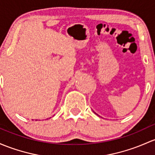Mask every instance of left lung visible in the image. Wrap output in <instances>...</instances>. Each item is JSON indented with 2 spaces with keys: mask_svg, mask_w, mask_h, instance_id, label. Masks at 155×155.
I'll return each mask as SVG.
<instances>
[{
  "mask_svg": "<svg viewBox=\"0 0 155 155\" xmlns=\"http://www.w3.org/2000/svg\"><path fill=\"white\" fill-rule=\"evenodd\" d=\"M95 114H96V113H95Z\"/></svg>",
  "mask_w": 155,
  "mask_h": 155,
  "instance_id": "left-lung-1",
  "label": "left lung"
}]
</instances>
